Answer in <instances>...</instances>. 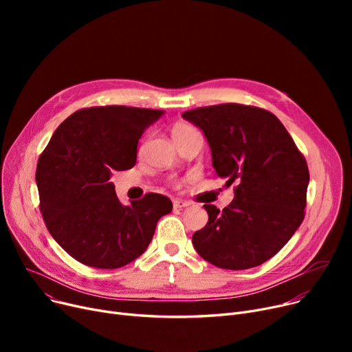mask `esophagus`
Returning <instances> with one entry per match:
<instances>
[{
    "label": "esophagus",
    "mask_w": 352,
    "mask_h": 352,
    "mask_svg": "<svg viewBox=\"0 0 352 352\" xmlns=\"http://www.w3.org/2000/svg\"><path fill=\"white\" fill-rule=\"evenodd\" d=\"M173 206H174V208H186V207L190 206V202L184 201V199H174Z\"/></svg>",
    "instance_id": "1"
}]
</instances>
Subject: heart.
Segmentation results:
<instances>
[{"mask_svg": "<svg viewBox=\"0 0 352 352\" xmlns=\"http://www.w3.org/2000/svg\"><path fill=\"white\" fill-rule=\"evenodd\" d=\"M171 133H173V138L175 140V141H178V140H181V138H184V137H187V135H190V134H192V133H197V129L192 126V125H190V124H187V122H175L174 125H173V128H171Z\"/></svg>", "mask_w": 352, "mask_h": 352, "instance_id": "heart-1", "label": "heart"}]
</instances>
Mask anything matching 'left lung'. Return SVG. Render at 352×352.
<instances>
[{
	"label": "left lung",
	"mask_w": 352,
	"mask_h": 352,
	"mask_svg": "<svg viewBox=\"0 0 352 352\" xmlns=\"http://www.w3.org/2000/svg\"><path fill=\"white\" fill-rule=\"evenodd\" d=\"M182 117L206 134L215 174L227 186L236 184L223 211L204 206L208 223L194 232V248L224 270L261 265L304 219L309 173L302 153L264 108L228 102L190 109Z\"/></svg>",
	"instance_id": "8db88e82"
}]
</instances>
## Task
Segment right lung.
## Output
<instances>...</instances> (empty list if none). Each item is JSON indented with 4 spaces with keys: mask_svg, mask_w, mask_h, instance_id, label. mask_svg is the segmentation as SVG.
Instances as JSON below:
<instances>
[{
    "mask_svg": "<svg viewBox=\"0 0 352 352\" xmlns=\"http://www.w3.org/2000/svg\"><path fill=\"white\" fill-rule=\"evenodd\" d=\"M161 114L125 105L82 108L61 122L41 153L40 211L52 238L77 261L104 270L129 264L171 212V199L157 192L121 204L109 181L135 165L138 141Z\"/></svg>",
    "mask_w": 352,
    "mask_h": 352,
    "instance_id": "obj_1",
    "label": "right lung"
}]
</instances>
